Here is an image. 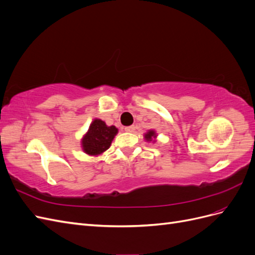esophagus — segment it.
Returning a JSON list of instances; mask_svg holds the SVG:
<instances>
[{"label":"esophagus","mask_w":255,"mask_h":255,"mask_svg":"<svg viewBox=\"0 0 255 255\" xmlns=\"http://www.w3.org/2000/svg\"><path fill=\"white\" fill-rule=\"evenodd\" d=\"M125 130L128 133H133L135 130V127L134 126H130V127H126L125 128Z\"/></svg>","instance_id":"obj_1"}]
</instances>
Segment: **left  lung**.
<instances>
[{"instance_id":"obj_1","label":"left lung","mask_w":255,"mask_h":255,"mask_svg":"<svg viewBox=\"0 0 255 255\" xmlns=\"http://www.w3.org/2000/svg\"><path fill=\"white\" fill-rule=\"evenodd\" d=\"M155 137H156V134H155V132H154V130H152V129H150L148 133L144 134V138H145L146 141H152L153 138H155ZM153 141H155V140H153Z\"/></svg>"}]
</instances>
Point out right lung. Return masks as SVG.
<instances>
[{"label":"right lung","instance_id":"add662e5","mask_svg":"<svg viewBox=\"0 0 255 255\" xmlns=\"http://www.w3.org/2000/svg\"><path fill=\"white\" fill-rule=\"evenodd\" d=\"M117 133L116 127H107L101 119H95L82 139L83 151L88 155H100L110 148Z\"/></svg>","mask_w":255,"mask_h":255}]
</instances>
